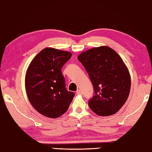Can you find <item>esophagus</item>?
<instances>
[{"mask_svg": "<svg viewBox=\"0 0 152 152\" xmlns=\"http://www.w3.org/2000/svg\"><path fill=\"white\" fill-rule=\"evenodd\" d=\"M77 94H81V90H77Z\"/></svg>", "mask_w": 152, "mask_h": 152, "instance_id": "34e87169", "label": "esophagus"}]
</instances>
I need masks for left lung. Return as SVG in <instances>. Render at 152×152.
Here are the masks:
<instances>
[{
    "label": "left lung",
    "instance_id": "obj_1",
    "mask_svg": "<svg viewBox=\"0 0 152 152\" xmlns=\"http://www.w3.org/2000/svg\"><path fill=\"white\" fill-rule=\"evenodd\" d=\"M88 73L94 87V96L88 105L99 116L116 113L128 98L131 77L122 58L107 46L94 47L77 57Z\"/></svg>",
    "mask_w": 152,
    "mask_h": 152
}]
</instances>
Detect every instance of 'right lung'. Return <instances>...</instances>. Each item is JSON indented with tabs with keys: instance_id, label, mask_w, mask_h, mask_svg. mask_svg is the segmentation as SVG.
Instances as JSON below:
<instances>
[{
	"instance_id": "obj_1",
	"label": "right lung",
	"mask_w": 152,
	"mask_h": 152,
	"mask_svg": "<svg viewBox=\"0 0 152 152\" xmlns=\"http://www.w3.org/2000/svg\"><path fill=\"white\" fill-rule=\"evenodd\" d=\"M71 52L47 47L37 54L25 74L28 99L39 114L58 118L68 110L75 94L68 91L61 69L71 58Z\"/></svg>"
}]
</instances>
